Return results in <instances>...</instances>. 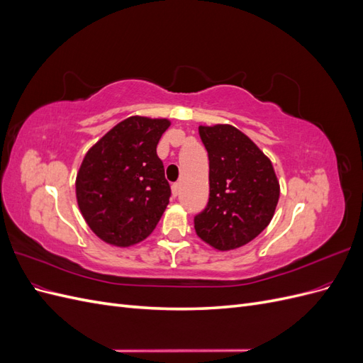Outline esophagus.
Wrapping results in <instances>:
<instances>
[{"instance_id":"1","label":"esophagus","mask_w":363,"mask_h":363,"mask_svg":"<svg viewBox=\"0 0 363 363\" xmlns=\"http://www.w3.org/2000/svg\"><path fill=\"white\" fill-rule=\"evenodd\" d=\"M171 188H172V195L177 196L179 192H180V183H174V184L171 186Z\"/></svg>"}]
</instances>
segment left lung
<instances>
[{
  "mask_svg": "<svg viewBox=\"0 0 363 363\" xmlns=\"http://www.w3.org/2000/svg\"><path fill=\"white\" fill-rule=\"evenodd\" d=\"M208 155V201L195 215V232L219 251L248 244L268 227L280 184L271 160L242 131L228 124L199 127Z\"/></svg>",
  "mask_w": 363,
  "mask_h": 363,
  "instance_id": "obj_1",
  "label": "left lung"
}]
</instances>
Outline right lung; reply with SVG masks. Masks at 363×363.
Listing matches in <instances>:
<instances>
[{
    "label": "right lung",
    "mask_w": 363,
    "mask_h": 363,
    "mask_svg": "<svg viewBox=\"0 0 363 363\" xmlns=\"http://www.w3.org/2000/svg\"><path fill=\"white\" fill-rule=\"evenodd\" d=\"M168 119L130 116L86 152L75 194L92 232L115 247L148 238L171 196L157 144Z\"/></svg>",
    "instance_id": "right-lung-1"
}]
</instances>
